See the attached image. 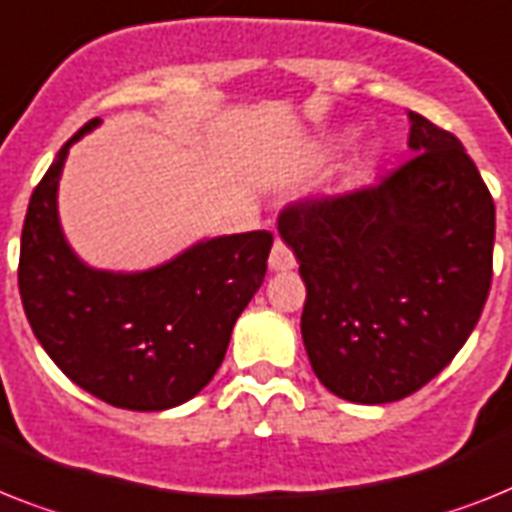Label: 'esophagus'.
I'll use <instances>...</instances> for the list:
<instances>
[{
    "mask_svg": "<svg viewBox=\"0 0 512 512\" xmlns=\"http://www.w3.org/2000/svg\"><path fill=\"white\" fill-rule=\"evenodd\" d=\"M294 265H297V257H294L292 249L286 247L281 239H276V244H273V252H270V268H273V270H292Z\"/></svg>",
    "mask_w": 512,
    "mask_h": 512,
    "instance_id": "34e87169",
    "label": "esophagus"
}]
</instances>
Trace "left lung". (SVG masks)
<instances>
[{
  "label": "left lung",
  "mask_w": 512,
  "mask_h": 512,
  "mask_svg": "<svg viewBox=\"0 0 512 512\" xmlns=\"http://www.w3.org/2000/svg\"><path fill=\"white\" fill-rule=\"evenodd\" d=\"M415 155L278 215L307 286L302 339L336 397L384 405L450 365L492 286L494 202L458 136L410 112Z\"/></svg>",
  "instance_id": "obj_1"
}]
</instances>
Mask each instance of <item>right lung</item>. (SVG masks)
Listing matches in <instances>:
<instances>
[{"label":"right lung","instance_id":"1","mask_svg":"<svg viewBox=\"0 0 512 512\" xmlns=\"http://www.w3.org/2000/svg\"><path fill=\"white\" fill-rule=\"evenodd\" d=\"M33 189L18 286L33 334L65 376L123 410H168L210 384L268 270L270 231L218 236L147 273H105L73 255L57 220L68 147Z\"/></svg>","mask_w":512,"mask_h":512}]
</instances>
